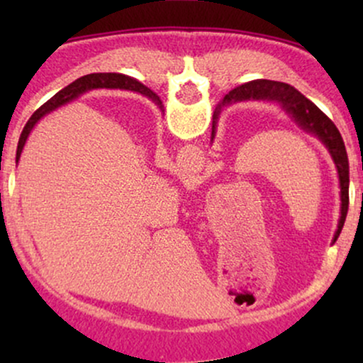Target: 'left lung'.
<instances>
[{
    "mask_svg": "<svg viewBox=\"0 0 363 363\" xmlns=\"http://www.w3.org/2000/svg\"><path fill=\"white\" fill-rule=\"evenodd\" d=\"M239 101H266L277 102L286 114L290 116L295 123L301 126L303 131L311 133L315 138L323 141L324 147L331 153L333 162H335L336 170H338L340 179V198H341V216L338 222V230L335 234V240L338 239L341 228H343L345 220L348 213V186H350V165L347 148H345L343 138H341L338 128L335 126L331 119L319 109L315 104H312L309 99L303 97L295 86L289 83L273 82V80H252L244 85L235 86L234 90L228 91L223 97L222 106L234 104ZM220 106V109H222ZM216 133V114L213 116V126H211V140L215 138Z\"/></svg>",
    "mask_w": 363,
    "mask_h": 363,
    "instance_id": "left-lung-1",
    "label": "left lung"
}]
</instances>
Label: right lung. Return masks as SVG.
<instances>
[{"label":"right lung","mask_w":363,"mask_h":363,"mask_svg":"<svg viewBox=\"0 0 363 363\" xmlns=\"http://www.w3.org/2000/svg\"><path fill=\"white\" fill-rule=\"evenodd\" d=\"M94 89H124V90L140 91V94L147 95V97L152 99L153 102L162 104L160 101H158L157 94H153V91L150 90L148 86L141 85L140 82L133 80V78H129V77H124V74H119V73H91V74H85V77L78 78V80H74L73 83H69L68 86H65V89L57 91V94L54 95L51 101L45 102L44 106H40L39 109H37L34 114H32V118L28 119L27 124H25L22 135H20L18 147H16V162H18L20 153H22L23 145H25V141H27L28 135H30V131H32V129H34L35 124L39 123V121L43 119L45 114H49V112L56 109V107H60V106H62V104L73 101V99H77L78 95L85 94V91L94 90Z\"/></svg>","instance_id":"add662e5"}]
</instances>
